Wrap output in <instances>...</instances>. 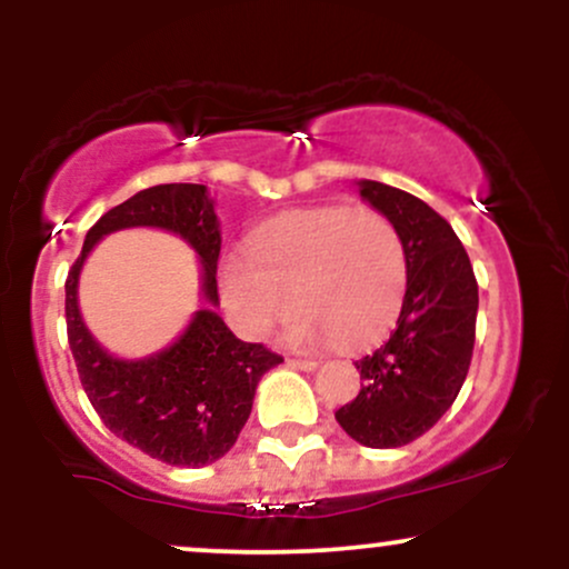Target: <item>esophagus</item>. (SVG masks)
I'll use <instances>...</instances> for the list:
<instances>
[{
  "instance_id": "esophagus-1",
  "label": "esophagus",
  "mask_w": 569,
  "mask_h": 569,
  "mask_svg": "<svg viewBox=\"0 0 569 569\" xmlns=\"http://www.w3.org/2000/svg\"><path fill=\"white\" fill-rule=\"evenodd\" d=\"M289 367L302 369V371H312V369L318 367V363L310 361V358H289Z\"/></svg>"
}]
</instances>
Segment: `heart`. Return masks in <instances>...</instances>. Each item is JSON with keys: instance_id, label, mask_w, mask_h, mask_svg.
I'll return each mask as SVG.
<instances>
[{"instance_id": "obj_1", "label": "heart", "mask_w": 569, "mask_h": 569, "mask_svg": "<svg viewBox=\"0 0 569 569\" xmlns=\"http://www.w3.org/2000/svg\"><path fill=\"white\" fill-rule=\"evenodd\" d=\"M401 232L375 208L316 206L270 219L248 251L219 262V293L234 329L264 337L302 307L289 339L367 348L390 331L407 299Z\"/></svg>"}]
</instances>
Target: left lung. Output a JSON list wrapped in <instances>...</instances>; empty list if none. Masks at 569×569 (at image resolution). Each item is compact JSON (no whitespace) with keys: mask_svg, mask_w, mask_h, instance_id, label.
<instances>
[{"mask_svg":"<svg viewBox=\"0 0 569 569\" xmlns=\"http://www.w3.org/2000/svg\"><path fill=\"white\" fill-rule=\"evenodd\" d=\"M361 198L401 232L409 286L388 342L356 369L361 390L335 411L350 439L393 449L420 439L455 403L471 367L479 286L449 221L403 189L358 181Z\"/></svg>","mask_w":569,"mask_h":569,"instance_id":"1","label":"left lung"}]
</instances>
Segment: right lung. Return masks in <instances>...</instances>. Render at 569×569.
<instances>
[{"mask_svg": "<svg viewBox=\"0 0 569 569\" xmlns=\"http://www.w3.org/2000/svg\"><path fill=\"white\" fill-rule=\"evenodd\" d=\"M128 226H160L199 251L207 307L171 349L122 362L109 357L83 326L76 305L79 270L103 233ZM219 219L202 184H158L114 206L84 234L67 278V335L77 375L103 426L154 460L179 468L211 466L238 441L257 385L283 358L259 342H243L221 321L217 305Z\"/></svg>", "mask_w": 569, "mask_h": 569, "instance_id": "right-lung-1", "label": "right lung"}]
</instances>
